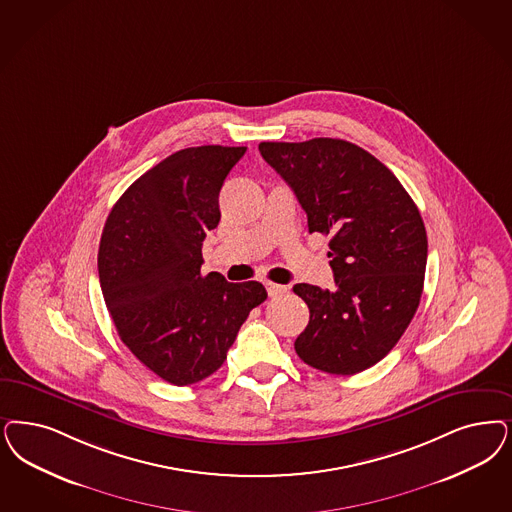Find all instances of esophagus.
I'll use <instances>...</instances> for the list:
<instances>
[{"mask_svg": "<svg viewBox=\"0 0 512 512\" xmlns=\"http://www.w3.org/2000/svg\"><path fill=\"white\" fill-rule=\"evenodd\" d=\"M266 291H268V295H270V297H280L283 293H287V285L266 282Z\"/></svg>", "mask_w": 512, "mask_h": 512, "instance_id": "esophagus-1", "label": "esophagus"}]
</instances>
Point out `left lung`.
<instances>
[{
	"label": "left lung",
	"instance_id": "left-lung-1",
	"mask_svg": "<svg viewBox=\"0 0 512 512\" xmlns=\"http://www.w3.org/2000/svg\"><path fill=\"white\" fill-rule=\"evenodd\" d=\"M259 151L293 189L308 230L333 234L335 289L293 287L310 308L295 350L318 371H365L391 352L418 310L427 263L422 215L393 172L350 141H263Z\"/></svg>",
	"mask_w": 512,
	"mask_h": 512
}]
</instances>
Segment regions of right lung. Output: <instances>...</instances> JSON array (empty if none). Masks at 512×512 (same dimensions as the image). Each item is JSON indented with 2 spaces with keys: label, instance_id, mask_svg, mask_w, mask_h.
Instances as JSON below:
<instances>
[{
  "label": "right lung",
  "instance_id": "right-lung-1",
  "mask_svg": "<svg viewBox=\"0 0 512 512\" xmlns=\"http://www.w3.org/2000/svg\"><path fill=\"white\" fill-rule=\"evenodd\" d=\"M247 147L181 149L138 177L107 217L98 274L124 346L174 386L217 371L263 283L200 274L202 242L219 225V191Z\"/></svg>",
  "mask_w": 512,
  "mask_h": 512
}]
</instances>
